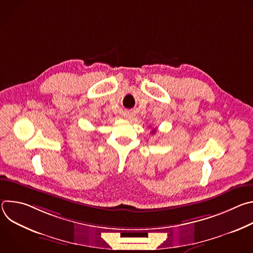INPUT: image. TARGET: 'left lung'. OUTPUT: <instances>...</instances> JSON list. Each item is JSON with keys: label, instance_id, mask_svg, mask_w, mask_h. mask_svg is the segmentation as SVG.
<instances>
[{"label": "left lung", "instance_id": "1", "mask_svg": "<svg viewBox=\"0 0 253 253\" xmlns=\"http://www.w3.org/2000/svg\"><path fill=\"white\" fill-rule=\"evenodd\" d=\"M152 133H155V130H153V131H152Z\"/></svg>", "mask_w": 253, "mask_h": 253}]
</instances>
